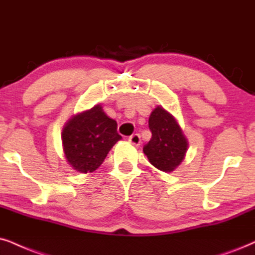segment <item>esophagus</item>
<instances>
[{
	"instance_id": "obj_1",
	"label": "esophagus",
	"mask_w": 255,
	"mask_h": 255,
	"mask_svg": "<svg viewBox=\"0 0 255 255\" xmlns=\"http://www.w3.org/2000/svg\"><path fill=\"white\" fill-rule=\"evenodd\" d=\"M128 141H129V142L133 144V146H138V144L141 143L140 135H138V134L131 135V136H129V138H128Z\"/></svg>"
}]
</instances>
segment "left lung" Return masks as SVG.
Listing matches in <instances>:
<instances>
[{"instance_id":"1","label":"left lung","mask_w":255,"mask_h":255,"mask_svg":"<svg viewBox=\"0 0 255 255\" xmlns=\"http://www.w3.org/2000/svg\"><path fill=\"white\" fill-rule=\"evenodd\" d=\"M148 124L151 138L143 147L144 155L161 172H174L185 159L188 138L175 117L162 106H157L150 113Z\"/></svg>"}]
</instances>
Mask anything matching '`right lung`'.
I'll use <instances>...</instances> for the list:
<instances>
[{
    "label": "right lung",
    "mask_w": 255,
    "mask_h": 255,
    "mask_svg": "<svg viewBox=\"0 0 255 255\" xmlns=\"http://www.w3.org/2000/svg\"><path fill=\"white\" fill-rule=\"evenodd\" d=\"M117 128V121L106 114L101 105L73 115L61 133L68 165L85 174L98 169L113 146L122 138Z\"/></svg>",
    "instance_id": "obj_1"
}]
</instances>
